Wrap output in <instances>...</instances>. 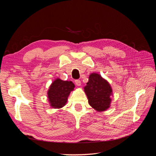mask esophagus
<instances>
[{
  "label": "esophagus",
  "mask_w": 156,
  "mask_h": 156,
  "mask_svg": "<svg viewBox=\"0 0 156 156\" xmlns=\"http://www.w3.org/2000/svg\"><path fill=\"white\" fill-rule=\"evenodd\" d=\"M75 84H76V85H77V86H81V81H80V80L76 79V80H75Z\"/></svg>",
  "instance_id": "1"
}]
</instances>
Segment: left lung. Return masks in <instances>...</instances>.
Instances as JSON below:
<instances>
[{"mask_svg": "<svg viewBox=\"0 0 156 156\" xmlns=\"http://www.w3.org/2000/svg\"><path fill=\"white\" fill-rule=\"evenodd\" d=\"M84 88L88 99V103L96 111H103L109 107L112 88L100 75L90 74L87 86Z\"/></svg>", "mask_w": 156, "mask_h": 156, "instance_id": "obj_1", "label": "left lung"}]
</instances>
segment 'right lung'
Listing matches in <instances>:
<instances>
[{
  "mask_svg": "<svg viewBox=\"0 0 156 156\" xmlns=\"http://www.w3.org/2000/svg\"><path fill=\"white\" fill-rule=\"evenodd\" d=\"M74 87V84L72 81H64L59 79L55 80L48 93L51 106L59 108L65 105L69 94Z\"/></svg>",
  "mask_w": 156,
  "mask_h": 156,
  "instance_id": "right-lung-1",
  "label": "right lung"
}]
</instances>
